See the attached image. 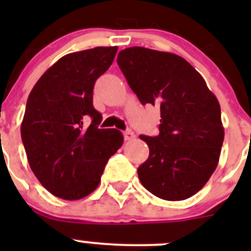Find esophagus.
Returning a JSON list of instances; mask_svg holds the SVG:
<instances>
[{
    "mask_svg": "<svg viewBox=\"0 0 251 251\" xmlns=\"http://www.w3.org/2000/svg\"><path fill=\"white\" fill-rule=\"evenodd\" d=\"M124 138H125L126 141L133 140V138H135V133H133L131 130H126L125 132H124Z\"/></svg>",
    "mask_w": 251,
    "mask_h": 251,
    "instance_id": "esophagus-1",
    "label": "esophagus"
}]
</instances>
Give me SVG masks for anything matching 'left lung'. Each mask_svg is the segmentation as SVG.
<instances>
[{
    "label": "left lung",
    "instance_id": "left-lung-1",
    "mask_svg": "<svg viewBox=\"0 0 251 251\" xmlns=\"http://www.w3.org/2000/svg\"><path fill=\"white\" fill-rule=\"evenodd\" d=\"M118 65L142 104L160 105L159 135L140 136L149 156L138 168L141 183L164 201H184L205 186L219 164L225 130L216 96L179 55L125 48Z\"/></svg>",
    "mask_w": 251,
    "mask_h": 251
}]
</instances>
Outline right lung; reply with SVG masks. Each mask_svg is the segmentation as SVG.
I'll use <instances>...</instances> for the list:
<instances>
[{
	"instance_id": "add662e5",
	"label": "right lung",
	"mask_w": 251,
	"mask_h": 251,
	"mask_svg": "<svg viewBox=\"0 0 251 251\" xmlns=\"http://www.w3.org/2000/svg\"><path fill=\"white\" fill-rule=\"evenodd\" d=\"M118 47L69 53L55 62L30 92L20 133L27 161L40 183L65 201L92 193L124 137L100 128L93 87L113 63Z\"/></svg>"
}]
</instances>
